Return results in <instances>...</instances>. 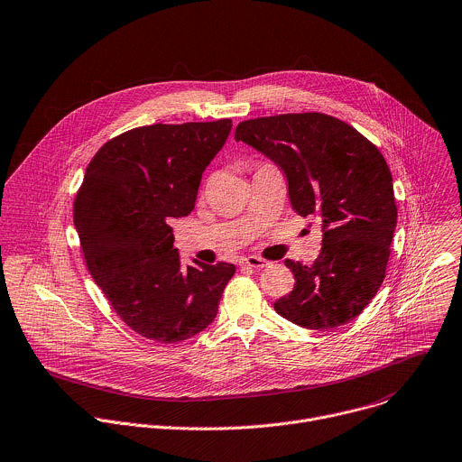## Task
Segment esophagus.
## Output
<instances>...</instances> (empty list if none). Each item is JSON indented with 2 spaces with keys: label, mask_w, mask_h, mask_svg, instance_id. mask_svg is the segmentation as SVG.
Listing matches in <instances>:
<instances>
[{
  "label": "esophagus",
  "mask_w": 462,
  "mask_h": 462,
  "mask_svg": "<svg viewBox=\"0 0 462 462\" xmlns=\"http://www.w3.org/2000/svg\"><path fill=\"white\" fill-rule=\"evenodd\" d=\"M241 266H248V268L259 270V268L268 266V261H264V259H261V257H257V255H248V257H243V259H241Z\"/></svg>",
  "instance_id": "esophagus-1"
}]
</instances>
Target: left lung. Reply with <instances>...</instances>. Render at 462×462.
Returning <instances> with one entry per match:
<instances>
[{
  "mask_svg": "<svg viewBox=\"0 0 462 462\" xmlns=\"http://www.w3.org/2000/svg\"><path fill=\"white\" fill-rule=\"evenodd\" d=\"M236 139L284 172L291 208L318 217L323 228L314 264L284 261L295 286L273 302L275 312L309 330L352 321L384 281L397 225L383 153L354 126L321 112L248 119L237 125Z\"/></svg>",
  "mask_w": 462,
  "mask_h": 462,
  "instance_id": "left-lung-1",
  "label": "left lung"
}]
</instances>
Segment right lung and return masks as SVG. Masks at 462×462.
Masks as SVG:
<instances>
[{"instance_id": "obj_1", "label": "right lung", "mask_w": 462, "mask_h": 462, "mask_svg": "<svg viewBox=\"0 0 462 462\" xmlns=\"http://www.w3.org/2000/svg\"><path fill=\"white\" fill-rule=\"evenodd\" d=\"M232 119L148 125L106 141L87 167L74 225L87 268L135 334L180 343L217 314L230 263L181 266L172 217L194 210L201 176Z\"/></svg>"}]
</instances>
